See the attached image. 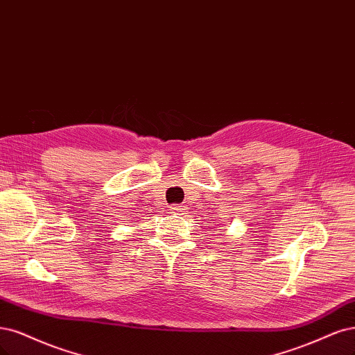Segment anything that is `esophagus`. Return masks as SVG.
I'll list each match as a JSON object with an SVG mask.
<instances>
[{"instance_id":"obj_1","label":"esophagus","mask_w":355,"mask_h":355,"mask_svg":"<svg viewBox=\"0 0 355 355\" xmlns=\"http://www.w3.org/2000/svg\"><path fill=\"white\" fill-rule=\"evenodd\" d=\"M182 210H183V205H179V204L170 207V213H180Z\"/></svg>"}]
</instances>
